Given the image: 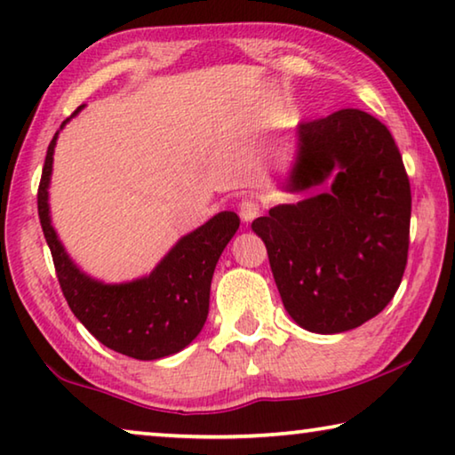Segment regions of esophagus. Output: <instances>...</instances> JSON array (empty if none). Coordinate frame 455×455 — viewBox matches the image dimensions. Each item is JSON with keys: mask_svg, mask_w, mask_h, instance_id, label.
<instances>
[{"mask_svg": "<svg viewBox=\"0 0 455 455\" xmlns=\"http://www.w3.org/2000/svg\"><path fill=\"white\" fill-rule=\"evenodd\" d=\"M238 214H241V219L244 222H251L260 214V206L259 203H255V200H243V203L238 204Z\"/></svg>", "mask_w": 455, "mask_h": 455, "instance_id": "34e87169", "label": "esophagus"}]
</instances>
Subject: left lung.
Returning a JSON list of instances; mask_svg holds the SVG:
<instances>
[{"label": "left lung", "instance_id": "8db88e82", "mask_svg": "<svg viewBox=\"0 0 455 455\" xmlns=\"http://www.w3.org/2000/svg\"><path fill=\"white\" fill-rule=\"evenodd\" d=\"M279 188L305 198L273 206L252 230L291 319L333 335L379 315L402 283L411 219L410 180L389 130L353 108L299 124Z\"/></svg>", "mask_w": 455, "mask_h": 455}]
</instances>
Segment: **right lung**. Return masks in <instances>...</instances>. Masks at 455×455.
<instances>
[{"label":"right lung","mask_w":455,"mask_h":455,"mask_svg":"<svg viewBox=\"0 0 455 455\" xmlns=\"http://www.w3.org/2000/svg\"><path fill=\"white\" fill-rule=\"evenodd\" d=\"M61 122L45 154L37 214L68 305L84 327L108 349L154 361L182 351L203 331L209 315L211 283L219 259L241 225L236 212L222 211L203 227L180 236L148 275L124 283H104L82 271L68 255L50 217V180Z\"/></svg>","instance_id":"add662e5"}]
</instances>
